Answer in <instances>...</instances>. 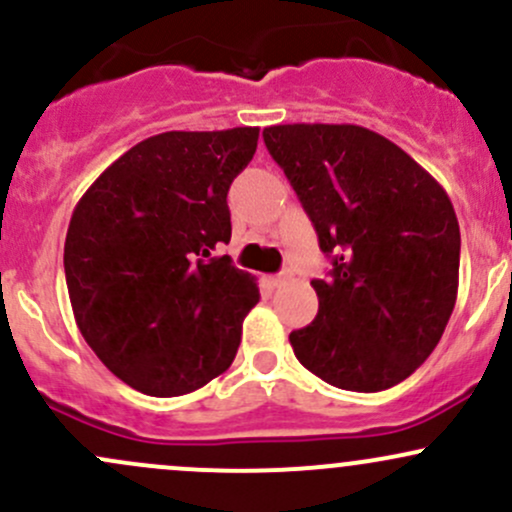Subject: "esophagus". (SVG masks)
Segmentation results:
<instances>
[{"label": "esophagus", "mask_w": 512, "mask_h": 512, "mask_svg": "<svg viewBox=\"0 0 512 512\" xmlns=\"http://www.w3.org/2000/svg\"><path fill=\"white\" fill-rule=\"evenodd\" d=\"M286 279H291V272H282V274H277V277H269V284L282 286V284H286Z\"/></svg>", "instance_id": "obj_1"}]
</instances>
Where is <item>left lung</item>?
<instances>
[{
	"instance_id": "8db88e82",
	"label": "left lung",
	"mask_w": 512,
	"mask_h": 512,
	"mask_svg": "<svg viewBox=\"0 0 512 512\" xmlns=\"http://www.w3.org/2000/svg\"><path fill=\"white\" fill-rule=\"evenodd\" d=\"M333 257L313 279L318 316L289 335L308 372L374 393L411 376L435 350L459 289V223L428 170L389 138L352 123L262 131Z\"/></svg>"
}]
</instances>
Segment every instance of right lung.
Listing matches in <instances>:
<instances>
[{"mask_svg":"<svg viewBox=\"0 0 512 512\" xmlns=\"http://www.w3.org/2000/svg\"><path fill=\"white\" fill-rule=\"evenodd\" d=\"M257 138L252 126L145 138L72 211L65 279L77 328L136 391L184 396L235 359L260 289L216 252L230 240V182Z\"/></svg>","mask_w":512,"mask_h":512,"instance_id":"right-lung-1","label":"right lung"}]
</instances>
